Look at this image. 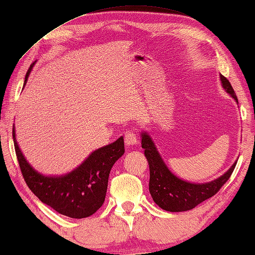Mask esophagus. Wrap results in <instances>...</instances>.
I'll return each instance as SVG.
<instances>
[{
	"label": "esophagus",
	"instance_id": "1",
	"mask_svg": "<svg viewBox=\"0 0 255 255\" xmlns=\"http://www.w3.org/2000/svg\"><path fill=\"white\" fill-rule=\"evenodd\" d=\"M124 142L128 147H133L138 143V138H136V134L133 132H127L125 133Z\"/></svg>",
	"mask_w": 255,
	"mask_h": 255
}]
</instances>
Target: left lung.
<instances>
[{"instance_id":"obj_1","label":"left lung","mask_w":255,"mask_h":255,"mask_svg":"<svg viewBox=\"0 0 255 255\" xmlns=\"http://www.w3.org/2000/svg\"><path fill=\"white\" fill-rule=\"evenodd\" d=\"M220 81L222 88L238 104L237 97L235 95L229 81L223 75H220ZM141 147L144 149V156L149 164V191L151 197L160 209L168 211V212L189 211L212 197L228 181L237 163L235 162L226 173H223L221 177L213 181L193 183L178 178L168 170L151 136L146 131L141 133Z\"/></svg>"}]
</instances>
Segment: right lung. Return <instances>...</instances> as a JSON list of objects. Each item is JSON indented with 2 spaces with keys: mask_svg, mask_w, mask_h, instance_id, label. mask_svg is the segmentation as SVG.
<instances>
[{
  "mask_svg": "<svg viewBox=\"0 0 255 255\" xmlns=\"http://www.w3.org/2000/svg\"><path fill=\"white\" fill-rule=\"evenodd\" d=\"M35 62L30 65L26 74L23 87ZM12 136L22 177L42 203L52 207L58 213L73 219L88 218L100 209L107 193L112 167L125 151L123 136L91 152L80 166L62 175H44L37 172L27 162L19 148L14 127Z\"/></svg>",
  "mask_w": 255,
  "mask_h": 255,
  "instance_id": "obj_1",
  "label": "right lung"
}]
</instances>
